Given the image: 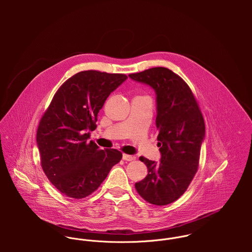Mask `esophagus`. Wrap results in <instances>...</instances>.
<instances>
[{"instance_id":"34e87169","label":"esophagus","mask_w":252,"mask_h":252,"mask_svg":"<svg viewBox=\"0 0 252 252\" xmlns=\"http://www.w3.org/2000/svg\"><path fill=\"white\" fill-rule=\"evenodd\" d=\"M122 159H123V160H125V161H132V160H134V159H135V157H134V156H132V155L123 154V155H122Z\"/></svg>"}]
</instances>
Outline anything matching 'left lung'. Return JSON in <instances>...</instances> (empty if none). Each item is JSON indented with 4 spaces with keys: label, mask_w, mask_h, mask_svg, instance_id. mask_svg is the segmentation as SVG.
I'll list each match as a JSON object with an SVG mask.
<instances>
[{
    "label": "left lung",
    "mask_w": 252,
    "mask_h": 252,
    "mask_svg": "<svg viewBox=\"0 0 252 252\" xmlns=\"http://www.w3.org/2000/svg\"><path fill=\"white\" fill-rule=\"evenodd\" d=\"M129 77L155 91L161 153L160 163L140 157L148 174L135 187L146 202L165 206L180 198L197 173L206 133L204 118L187 83L171 70L151 68Z\"/></svg>",
    "instance_id": "obj_1"
}]
</instances>
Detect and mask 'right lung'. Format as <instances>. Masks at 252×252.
<instances>
[{
  "label": "right lung",
  "instance_id": "obj_1",
  "mask_svg": "<svg viewBox=\"0 0 252 252\" xmlns=\"http://www.w3.org/2000/svg\"><path fill=\"white\" fill-rule=\"evenodd\" d=\"M126 79L122 73L77 72L62 84L42 115L36 132L41 168L64 195L89 196L121 160L117 149H100L89 139L107 98Z\"/></svg>",
  "mask_w": 252,
  "mask_h": 252
}]
</instances>
